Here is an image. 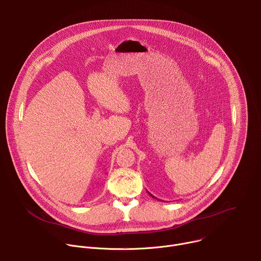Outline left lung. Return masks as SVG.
I'll list each match as a JSON object with an SVG mask.
<instances>
[{"mask_svg":"<svg viewBox=\"0 0 261 261\" xmlns=\"http://www.w3.org/2000/svg\"><path fill=\"white\" fill-rule=\"evenodd\" d=\"M147 193H148V194H150V195H151V196H152V197H154V198H156V197H155V196H154V195H152V194H151V193H150V192H148V191H147ZM156 199H157V198H156Z\"/></svg>","mask_w":261,"mask_h":261,"instance_id":"obj_1","label":"left lung"}]
</instances>
